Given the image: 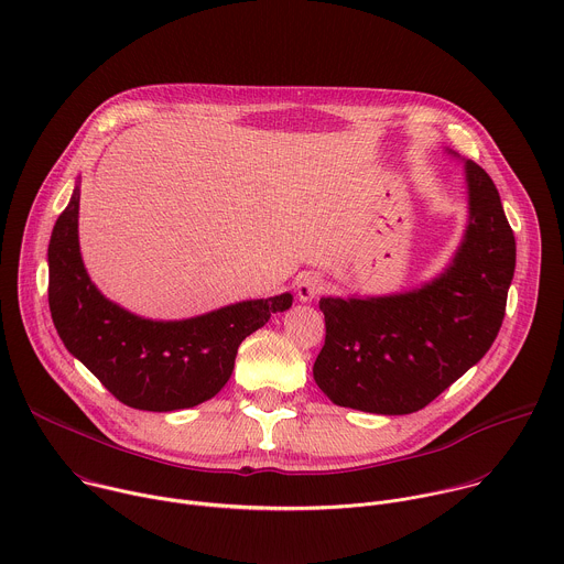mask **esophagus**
I'll list each match as a JSON object with an SVG mask.
<instances>
[{"instance_id": "34e87169", "label": "esophagus", "mask_w": 564, "mask_h": 564, "mask_svg": "<svg viewBox=\"0 0 564 564\" xmlns=\"http://www.w3.org/2000/svg\"><path fill=\"white\" fill-rule=\"evenodd\" d=\"M323 288H325L323 279L314 272H305L296 279V296L301 301H312L314 296H318L323 292Z\"/></svg>"}]
</instances>
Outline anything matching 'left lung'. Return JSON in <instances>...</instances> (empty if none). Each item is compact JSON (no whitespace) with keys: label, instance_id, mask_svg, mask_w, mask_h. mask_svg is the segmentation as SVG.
<instances>
[{"label":"left lung","instance_id":"obj_1","mask_svg":"<svg viewBox=\"0 0 564 564\" xmlns=\"http://www.w3.org/2000/svg\"><path fill=\"white\" fill-rule=\"evenodd\" d=\"M469 219L452 263L388 296H323L325 345L314 381L340 408L412 414L474 367L505 318L516 239L489 174L465 161Z\"/></svg>","mask_w":564,"mask_h":564}]
</instances>
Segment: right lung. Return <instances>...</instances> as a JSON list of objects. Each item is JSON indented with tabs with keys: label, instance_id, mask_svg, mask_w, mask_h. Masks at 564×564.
Segmentation results:
<instances>
[{
	"label": "right lung",
	"instance_id": "obj_1",
	"mask_svg": "<svg viewBox=\"0 0 564 564\" xmlns=\"http://www.w3.org/2000/svg\"><path fill=\"white\" fill-rule=\"evenodd\" d=\"M79 183L48 243V305L66 349L123 405L195 408L228 383L241 340L292 305V294L241 301L185 321H150L108 301L79 252Z\"/></svg>",
	"mask_w": 564,
	"mask_h": 564
}]
</instances>
